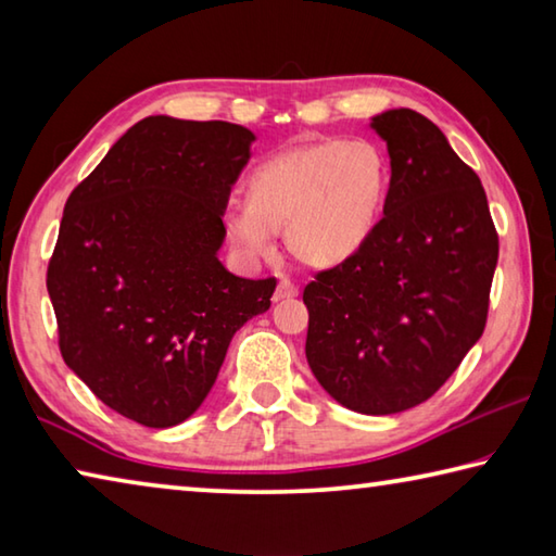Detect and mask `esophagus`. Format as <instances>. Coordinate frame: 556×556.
<instances>
[{"label": "esophagus", "mask_w": 556, "mask_h": 556, "mask_svg": "<svg viewBox=\"0 0 556 556\" xmlns=\"http://www.w3.org/2000/svg\"><path fill=\"white\" fill-rule=\"evenodd\" d=\"M299 294V287L291 279H281L277 289H275V301H285V299H294Z\"/></svg>", "instance_id": "34e87169"}]
</instances>
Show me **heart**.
<instances>
[{
    "label": "heart",
    "mask_w": 556,
    "mask_h": 556,
    "mask_svg": "<svg viewBox=\"0 0 556 556\" xmlns=\"http://www.w3.org/2000/svg\"><path fill=\"white\" fill-rule=\"evenodd\" d=\"M390 186L372 142L326 139L269 156L244 181V205L225 215V235L248 257H267L275 232L308 267L353 257L378 225Z\"/></svg>",
    "instance_id": "heart-1"
}]
</instances>
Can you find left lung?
<instances>
[{
  "label": "left lung",
  "instance_id": "8db88e82",
  "mask_svg": "<svg viewBox=\"0 0 556 556\" xmlns=\"http://www.w3.org/2000/svg\"><path fill=\"white\" fill-rule=\"evenodd\" d=\"M372 127L392 164L384 215L304 287L306 361L343 407L394 414L439 392L483 336L497 230L481 178L434 122L400 108Z\"/></svg>",
  "mask_w": 556,
  "mask_h": 556
}]
</instances>
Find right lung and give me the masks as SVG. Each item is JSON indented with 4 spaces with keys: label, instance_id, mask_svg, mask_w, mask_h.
I'll use <instances>...</instances> for the list:
<instances>
[{
    "label": "right lung",
    "instance_id": "add662e5",
    "mask_svg": "<svg viewBox=\"0 0 556 556\" xmlns=\"http://www.w3.org/2000/svg\"><path fill=\"white\" fill-rule=\"evenodd\" d=\"M252 131L144 117L73 188L46 271L68 368L137 425H181L228 345L267 312L277 279H242L218 252Z\"/></svg>",
    "mask_w": 556,
    "mask_h": 556
}]
</instances>
